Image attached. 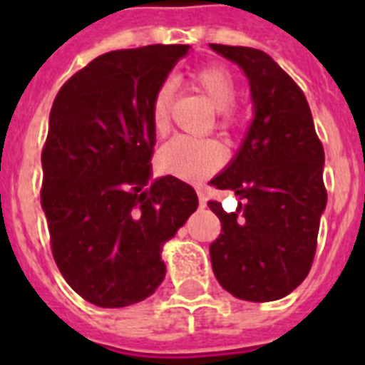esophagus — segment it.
<instances>
[{
	"instance_id": "34e87169",
	"label": "esophagus",
	"mask_w": 365,
	"mask_h": 365,
	"mask_svg": "<svg viewBox=\"0 0 365 365\" xmlns=\"http://www.w3.org/2000/svg\"><path fill=\"white\" fill-rule=\"evenodd\" d=\"M197 195H199V205L205 208L206 206V191H205V185H197Z\"/></svg>"
}]
</instances>
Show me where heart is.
I'll use <instances>...</instances> for the list:
<instances>
[{"label": "heart", "mask_w": 365, "mask_h": 365, "mask_svg": "<svg viewBox=\"0 0 365 365\" xmlns=\"http://www.w3.org/2000/svg\"><path fill=\"white\" fill-rule=\"evenodd\" d=\"M193 83L206 94L217 110V126L231 128L239 123L240 115L231 102L237 96V83L233 73L223 66H205L193 73ZM172 85L163 83L151 102V121L157 132L168 125ZM225 160V149L212 138L176 136L165 143L159 151V166L172 176L182 180H200L217 170Z\"/></svg>", "instance_id": "heart-1"}]
</instances>
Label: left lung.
<instances>
[{"instance_id": "obj_1", "label": "left lung", "mask_w": 365, "mask_h": 365, "mask_svg": "<svg viewBox=\"0 0 365 365\" xmlns=\"http://www.w3.org/2000/svg\"><path fill=\"white\" fill-rule=\"evenodd\" d=\"M210 48L242 68L255 111L239 153L210 182L242 200L231 214L208 202L222 222L210 244L212 269L239 299H280L305 280L317 252L328 202L322 142L303 91L269 54L217 43Z\"/></svg>"}]
</instances>
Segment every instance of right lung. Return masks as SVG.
<instances>
[{"mask_svg":"<svg viewBox=\"0 0 365 365\" xmlns=\"http://www.w3.org/2000/svg\"><path fill=\"white\" fill-rule=\"evenodd\" d=\"M189 45L111 51L68 79L48 115L41 206L62 277L104 309L134 305L166 274L163 244L197 210L189 183L151 185V102Z\"/></svg>","mask_w":365,"mask_h":365,"instance_id":"right-lung-1","label":"right lung"}]
</instances>
